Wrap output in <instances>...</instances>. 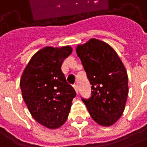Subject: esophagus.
Listing matches in <instances>:
<instances>
[{
  "label": "esophagus",
  "mask_w": 147,
  "mask_h": 147,
  "mask_svg": "<svg viewBox=\"0 0 147 147\" xmlns=\"http://www.w3.org/2000/svg\"><path fill=\"white\" fill-rule=\"evenodd\" d=\"M73 88H74V89H75L76 92L77 94H78V90H79V89H78V86H77L76 84H75V85H73Z\"/></svg>",
  "instance_id": "1"
}]
</instances>
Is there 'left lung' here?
Wrapping results in <instances>:
<instances>
[{"label": "left lung", "mask_w": 147, "mask_h": 147, "mask_svg": "<svg viewBox=\"0 0 147 147\" xmlns=\"http://www.w3.org/2000/svg\"><path fill=\"white\" fill-rule=\"evenodd\" d=\"M91 84V97L82 100L95 123L111 127L122 116L128 96V76L122 60L108 44L95 38L76 47Z\"/></svg>", "instance_id": "1"}]
</instances>
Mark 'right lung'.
Returning a JSON list of instances; mask_svg holds the SVG:
<instances>
[{"instance_id":"obj_1","label":"right lung","mask_w":147,"mask_h":147,"mask_svg":"<svg viewBox=\"0 0 147 147\" xmlns=\"http://www.w3.org/2000/svg\"><path fill=\"white\" fill-rule=\"evenodd\" d=\"M71 52V46L45 47L32 56L20 78L22 97L29 112L49 129L59 128L66 122L76 95L61 71Z\"/></svg>"}]
</instances>
